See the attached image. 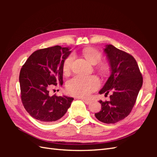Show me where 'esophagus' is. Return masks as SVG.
Returning a JSON list of instances; mask_svg holds the SVG:
<instances>
[{
	"label": "esophagus",
	"mask_w": 157,
	"mask_h": 157,
	"mask_svg": "<svg viewBox=\"0 0 157 157\" xmlns=\"http://www.w3.org/2000/svg\"><path fill=\"white\" fill-rule=\"evenodd\" d=\"M82 99V101L84 102H85L86 105H89L90 103H91V101H90V100H87V99H84V98H81Z\"/></svg>",
	"instance_id": "esophagus-1"
}]
</instances>
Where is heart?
<instances>
[{"instance_id": "obj_1", "label": "heart", "mask_w": 157, "mask_h": 157, "mask_svg": "<svg viewBox=\"0 0 157 157\" xmlns=\"http://www.w3.org/2000/svg\"><path fill=\"white\" fill-rule=\"evenodd\" d=\"M84 57L92 64H97L102 59V55L98 50L94 48H86L82 51ZM74 60V55H69L63 63V72L65 75L69 74L71 69L72 64ZM100 69L102 72L108 71L109 66L106 63H102L100 65ZM100 86V81L96 76L75 75L67 81L66 84V90L69 94L79 96V97H88L92 92L96 90Z\"/></svg>"}]
</instances>
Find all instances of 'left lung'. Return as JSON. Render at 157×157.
<instances>
[{
    "label": "left lung",
    "instance_id": "1",
    "mask_svg": "<svg viewBox=\"0 0 157 157\" xmlns=\"http://www.w3.org/2000/svg\"><path fill=\"white\" fill-rule=\"evenodd\" d=\"M108 59L111 74L99 91L100 94H109L110 101L101 103V110L95 113L100 121L115 123L129 115L136 103L143 78L134 56L109 44L104 50Z\"/></svg>",
    "mask_w": 157,
    "mask_h": 157
}]
</instances>
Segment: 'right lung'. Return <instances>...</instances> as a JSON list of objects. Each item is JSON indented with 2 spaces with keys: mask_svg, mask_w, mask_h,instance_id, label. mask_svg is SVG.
<instances>
[{
  "mask_svg": "<svg viewBox=\"0 0 157 157\" xmlns=\"http://www.w3.org/2000/svg\"><path fill=\"white\" fill-rule=\"evenodd\" d=\"M69 49L55 46L38 50L29 56L20 71L23 105L32 117L41 122L61 119L73 100L50 94L53 86L63 85V63L71 52Z\"/></svg>",
  "mask_w": 157,
  "mask_h": 157,
  "instance_id": "1",
  "label": "right lung"
}]
</instances>
